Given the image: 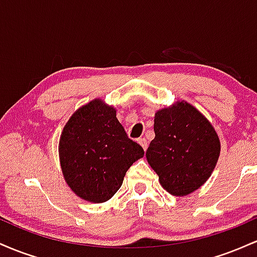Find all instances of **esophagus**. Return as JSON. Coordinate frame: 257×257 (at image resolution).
I'll list each match as a JSON object with an SVG mask.
<instances>
[{"instance_id":"obj_1","label":"esophagus","mask_w":257,"mask_h":257,"mask_svg":"<svg viewBox=\"0 0 257 257\" xmlns=\"http://www.w3.org/2000/svg\"><path fill=\"white\" fill-rule=\"evenodd\" d=\"M138 143L140 144V145L143 146V149L146 151V150H147V140H146V139H145V138H140V139H139V140H138Z\"/></svg>"}]
</instances>
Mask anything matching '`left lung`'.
<instances>
[{
  "label": "left lung",
  "mask_w": 257,
  "mask_h": 257,
  "mask_svg": "<svg viewBox=\"0 0 257 257\" xmlns=\"http://www.w3.org/2000/svg\"><path fill=\"white\" fill-rule=\"evenodd\" d=\"M156 137L146 159L162 187L176 197L198 190L210 178L220 156V139L203 113L176 101L155 114Z\"/></svg>",
  "instance_id": "1"
}]
</instances>
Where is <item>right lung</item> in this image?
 <instances>
[{"label": "right lung", "mask_w": 257, "mask_h": 257, "mask_svg": "<svg viewBox=\"0 0 257 257\" xmlns=\"http://www.w3.org/2000/svg\"><path fill=\"white\" fill-rule=\"evenodd\" d=\"M144 157L116 117V108L94 99L76 110L59 140V161L72 192L90 203L111 199L126 170Z\"/></svg>", "instance_id": "1"}]
</instances>
